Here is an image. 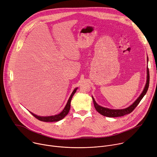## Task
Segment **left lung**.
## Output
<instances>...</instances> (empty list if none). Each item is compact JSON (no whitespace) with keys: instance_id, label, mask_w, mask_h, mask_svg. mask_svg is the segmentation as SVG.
Masks as SVG:
<instances>
[{"instance_id":"8db88e82","label":"left lung","mask_w":157,"mask_h":157,"mask_svg":"<svg viewBox=\"0 0 157 157\" xmlns=\"http://www.w3.org/2000/svg\"><path fill=\"white\" fill-rule=\"evenodd\" d=\"M148 58H147V61H148ZM147 82L145 84V88L143 91V92L141 93V94L140 95V96L136 99V100L132 105H130L129 107H128L124 109H109V108H106L105 107H102L101 106H99V105H98L96 103V102L95 101L94 98L92 96L93 98V103H94V108L96 109V110L99 113H100L101 115L105 116V117H122L126 115H128V114L131 113L134 109L135 108L138 106V105L139 104V103L140 102V101L142 99V98H144V96L146 94L148 87H149V82H150V75H149V69L148 67H147Z\"/></svg>"}]
</instances>
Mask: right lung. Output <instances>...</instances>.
Here are the masks:
<instances>
[{
	"instance_id": "right-lung-1",
	"label": "right lung",
	"mask_w": 157,
	"mask_h": 157,
	"mask_svg": "<svg viewBox=\"0 0 157 157\" xmlns=\"http://www.w3.org/2000/svg\"><path fill=\"white\" fill-rule=\"evenodd\" d=\"M78 90V88H75L74 90V91H73L72 94H71L68 101H67V103L66 105V106L64 107V109L59 113L58 114V115H53V116H49V117H39V116H37L36 115H35V114L30 112L32 115L35 117L36 118L37 120L41 121H44V122H54V121H58L61 120H62L63 118H64L69 111V109H70V107H71V99H72L73 95L75 94V93H76V90Z\"/></svg>"
}]
</instances>
